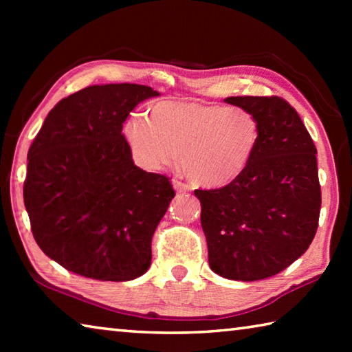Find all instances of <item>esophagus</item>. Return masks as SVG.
<instances>
[{
	"label": "esophagus",
	"mask_w": 352,
	"mask_h": 352,
	"mask_svg": "<svg viewBox=\"0 0 352 352\" xmlns=\"http://www.w3.org/2000/svg\"><path fill=\"white\" fill-rule=\"evenodd\" d=\"M172 184H174V189L177 190V192H180V194H186V192H189V190H190V188L188 186V184L180 182V180H172Z\"/></svg>",
	"instance_id": "obj_1"
}]
</instances>
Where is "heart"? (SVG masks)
I'll return each instance as SVG.
<instances>
[{"mask_svg":"<svg viewBox=\"0 0 352 352\" xmlns=\"http://www.w3.org/2000/svg\"><path fill=\"white\" fill-rule=\"evenodd\" d=\"M124 135L141 168L162 170L182 152V168L190 180L222 188L247 170L261 127L252 111L239 107L163 100L151 107L148 119L130 118Z\"/></svg>","mask_w":352,"mask_h":352,"instance_id":"heart-1","label":"heart"}]
</instances>
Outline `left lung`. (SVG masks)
I'll list each match as a JSON object with an SVG mask.
<instances>
[{
  "label": "left lung",
  "mask_w": 352,
  "mask_h": 352,
  "mask_svg": "<svg viewBox=\"0 0 352 352\" xmlns=\"http://www.w3.org/2000/svg\"><path fill=\"white\" fill-rule=\"evenodd\" d=\"M225 102L258 119V151L237 180L194 194L201 205L211 270L234 281H258L287 269L317 233V148L283 98L236 96Z\"/></svg>",
  "instance_id": "8db88e82"
}]
</instances>
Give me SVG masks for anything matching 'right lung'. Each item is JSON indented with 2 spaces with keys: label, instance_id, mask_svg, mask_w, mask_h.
<instances>
[{
  "label": "right lung",
  "instance_id": "add662e5",
  "mask_svg": "<svg viewBox=\"0 0 352 352\" xmlns=\"http://www.w3.org/2000/svg\"><path fill=\"white\" fill-rule=\"evenodd\" d=\"M155 96L138 83L83 88L47 113L29 147L23 197L34 239L69 272L119 283L151 267L175 192L168 177L135 166L122 124Z\"/></svg>",
  "mask_w": 352,
  "mask_h": 352
}]
</instances>
